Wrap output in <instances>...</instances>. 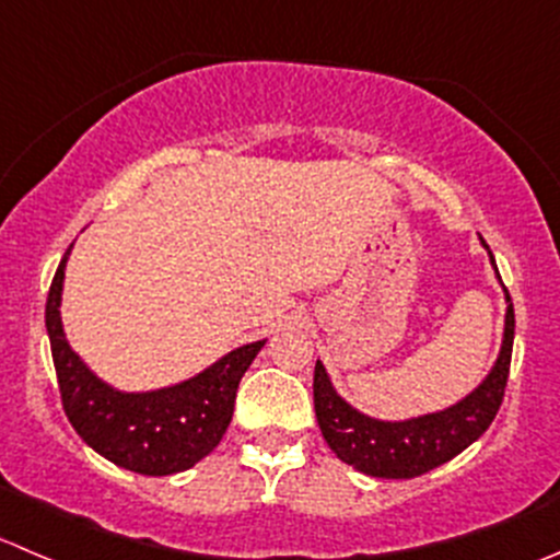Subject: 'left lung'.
Masks as SVG:
<instances>
[{"label":"left lung","mask_w":560,"mask_h":560,"mask_svg":"<svg viewBox=\"0 0 560 560\" xmlns=\"http://www.w3.org/2000/svg\"><path fill=\"white\" fill-rule=\"evenodd\" d=\"M490 254V246L481 241ZM490 262L495 265L490 254ZM498 273V268H495ZM501 279V276H498ZM506 292V290H503ZM506 319H503V341L495 363L487 377L470 394L443 410L424 416L385 421L352 407L330 383L323 361L314 366V412L325 443L341 463L352 465L374 479H416L438 465L448 463L459 452L479 441L492 424L503 401V388L509 380L514 345V308L506 292Z\"/></svg>","instance_id":"left-lung-1"}]
</instances>
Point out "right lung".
<instances>
[{
	"instance_id": "obj_1",
	"label": "right lung",
	"mask_w": 560,
	"mask_h": 560,
	"mask_svg": "<svg viewBox=\"0 0 560 560\" xmlns=\"http://www.w3.org/2000/svg\"><path fill=\"white\" fill-rule=\"evenodd\" d=\"M70 248L54 273L46 301V330L68 421L86 446L133 474L172 476L194 468L224 438L237 385L265 339L235 347L180 383L153 390L117 388L97 377L65 336L59 306Z\"/></svg>"
}]
</instances>
